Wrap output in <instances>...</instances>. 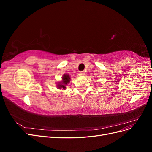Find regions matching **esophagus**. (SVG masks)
<instances>
[{
	"label": "esophagus",
	"mask_w": 152,
	"mask_h": 152,
	"mask_svg": "<svg viewBox=\"0 0 152 152\" xmlns=\"http://www.w3.org/2000/svg\"><path fill=\"white\" fill-rule=\"evenodd\" d=\"M79 75H85V73H84V72H82V71H80V72H79Z\"/></svg>",
	"instance_id": "obj_1"
}]
</instances>
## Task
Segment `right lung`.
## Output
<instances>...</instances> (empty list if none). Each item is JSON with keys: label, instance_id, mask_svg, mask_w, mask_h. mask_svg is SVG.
I'll list each match as a JSON object with an SVG mask.
<instances>
[{"label": "right lung", "instance_id": "add662e5", "mask_svg": "<svg viewBox=\"0 0 152 152\" xmlns=\"http://www.w3.org/2000/svg\"><path fill=\"white\" fill-rule=\"evenodd\" d=\"M70 76L66 74H65L62 77V81L60 82V83H59V84L57 86L59 89H66L65 86L67 85L68 83L70 82Z\"/></svg>", "mask_w": 152, "mask_h": 152}]
</instances>
